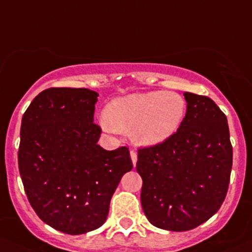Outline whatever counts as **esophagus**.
Masks as SVG:
<instances>
[{
    "instance_id": "34e87169",
    "label": "esophagus",
    "mask_w": 252,
    "mask_h": 252,
    "mask_svg": "<svg viewBox=\"0 0 252 252\" xmlns=\"http://www.w3.org/2000/svg\"><path fill=\"white\" fill-rule=\"evenodd\" d=\"M130 158H131V161H132V165H134V167L136 166V162H137V154L135 153L134 151L130 152Z\"/></svg>"
}]
</instances>
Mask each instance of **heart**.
<instances>
[{"mask_svg":"<svg viewBox=\"0 0 252 252\" xmlns=\"http://www.w3.org/2000/svg\"><path fill=\"white\" fill-rule=\"evenodd\" d=\"M187 103L179 93L151 91L112 99L104 109L103 129L130 130L132 142L153 147L170 140L181 128Z\"/></svg>","mask_w":252,"mask_h":252,"instance_id":"b5f03b06","label":"heart"}]
</instances>
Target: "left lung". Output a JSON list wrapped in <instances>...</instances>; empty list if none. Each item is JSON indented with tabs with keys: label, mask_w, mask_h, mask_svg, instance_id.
Returning <instances> with one entry per match:
<instances>
[{
	"label": "left lung",
	"mask_w": 252,
	"mask_h": 252,
	"mask_svg": "<svg viewBox=\"0 0 252 252\" xmlns=\"http://www.w3.org/2000/svg\"><path fill=\"white\" fill-rule=\"evenodd\" d=\"M179 130L161 145L139 149L141 204L156 227L189 231L215 214L227 193L232 146L227 118L208 96L185 92Z\"/></svg>",
	"instance_id": "1"
}]
</instances>
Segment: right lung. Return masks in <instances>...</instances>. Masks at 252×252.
Returning a JSON list of instances; mask_svg holds the SVG:
<instances>
[{
  "label": "right lung",
  "instance_id": "obj_1",
  "mask_svg": "<svg viewBox=\"0 0 252 252\" xmlns=\"http://www.w3.org/2000/svg\"><path fill=\"white\" fill-rule=\"evenodd\" d=\"M98 96L88 88H49L21 121L18 160L27 198L46 225L73 236L103 225L113 192L132 168L128 148L98 145Z\"/></svg>",
  "mask_w": 252,
  "mask_h": 252
}]
</instances>
